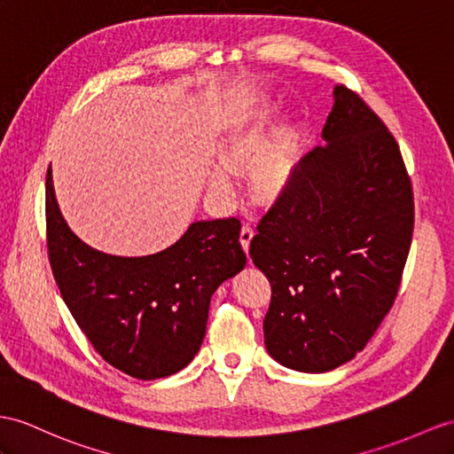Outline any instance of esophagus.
<instances>
[{
    "label": "esophagus",
    "mask_w": 454,
    "mask_h": 454,
    "mask_svg": "<svg viewBox=\"0 0 454 454\" xmlns=\"http://www.w3.org/2000/svg\"><path fill=\"white\" fill-rule=\"evenodd\" d=\"M252 237H254V227L252 225H242V229H240V237H239V240H240V247L245 248V252L248 254V250H250V240H252Z\"/></svg>",
    "instance_id": "34e87169"
}]
</instances>
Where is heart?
Segmentation results:
<instances>
[{
    "instance_id": "heart-1",
    "label": "heart",
    "mask_w": 454,
    "mask_h": 454,
    "mask_svg": "<svg viewBox=\"0 0 454 454\" xmlns=\"http://www.w3.org/2000/svg\"><path fill=\"white\" fill-rule=\"evenodd\" d=\"M221 163L209 179L212 191L229 194L233 179L230 171L250 169V194L260 204H273L289 191L293 183L291 132L281 130L278 138L271 137L268 125L258 117L252 123L235 129L221 148Z\"/></svg>"
}]
</instances>
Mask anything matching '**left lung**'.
<instances>
[{"instance_id":"8db88e82","label":"left lung","mask_w":454,"mask_h":454,"mask_svg":"<svg viewBox=\"0 0 454 454\" xmlns=\"http://www.w3.org/2000/svg\"><path fill=\"white\" fill-rule=\"evenodd\" d=\"M317 146L258 225L250 258L271 285L265 348L283 366L329 372L356 356L399 293L414 231L411 175L391 130L335 86Z\"/></svg>"}]
</instances>
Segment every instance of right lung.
<instances>
[{
	"label": "right lung",
	"instance_id": "obj_1",
	"mask_svg": "<svg viewBox=\"0 0 454 454\" xmlns=\"http://www.w3.org/2000/svg\"><path fill=\"white\" fill-rule=\"evenodd\" d=\"M237 217L196 221L152 256L121 258L76 237L46 176V245L55 283L88 340L107 364L137 380L189 366L206 335L209 298L245 268Z\"/></svg>",
	"mask_w": 454,
	"mask_h": 454
}]
</instances>
